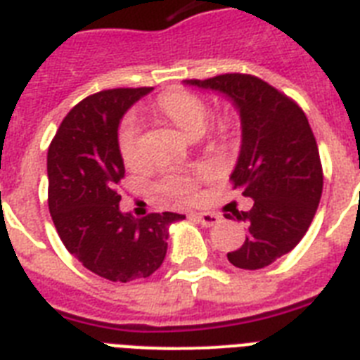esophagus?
I'll return each mask as SVG.
<instances>
[{"label":"esophagus","instance_id":"34e87169","mask_svg":"<svg viewBox=\"0 0 360 360\" xmlns=\"http://www.w3.org/2000/svg\"><path fill=\"white\" fill-rule=\"evenodd\" d=\"M194 218L200 221L203 227H212L220 221V216L214 214V212H195Z\"/></svg>","mask_w":360,"mask_h":360}]
</instances>
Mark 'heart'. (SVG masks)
<instances>
[{"label": "heart", "mask_w": 360, "mask_h": 360, "mask_svg": "<svg viewBox=\"0 0 360 360\" xmlns=\"http://www.w3.org/2000/svg\"><path fill=\"white\" fill-rule=\"evenodd\" d=\"M159 110L174 122L188 136L200 134L209 118V109L200 98L186 92H170L157 103ZM118 146L125 165H136L140 160V122L134 116L127 118L120 129ZM162 190L174 198H192L195 181L190 175L170 174L162 179Z\"/></svg>", "instance_id": "b5f03b06"}]
</instances>
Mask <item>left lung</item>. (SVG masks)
Instances as JSON below:
<instances>
[{
	"label": "left lung",
	"mask_w": 360,
	"mask_h": 360,
	"mask_svg": "<svg viewBox=\"0 0 360 360\" xmlns=\"http://www.w3.org/2000/svg\"><path fill=\"white\" fill-rule=\"evenodd\" d=\"M185 84L224 96L238 112L242 140L231 179L253 207L233 210L248 235L227 259L242 270H261L297 246L322 198V165L309 120L292 99L253 75L226 74Z\"/></svg>",
	"instance_id": "obj_1"
}]
</instances>
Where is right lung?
<instances>
[{
	"mask_svg": "<svg viewBox=\"0 0 360 360\" xmlns=\"http://www.w3.org/2000/svg\"><path fill=\"white\" fill-rule=\"evenodd\" d=\"M153 89H114L70 110L48 150L49 212L66 250L86 270L114 283L150 277L168 250L170 226L185 218L120 210L125 166L118 146L124 114Z\"/></svg>",
	"mask_w": 360,
	"mask_h": 360,
	"instance_id": "obj_1",
	"label": "right lung"
}]
</instances>
